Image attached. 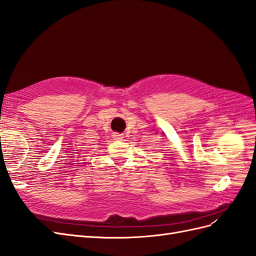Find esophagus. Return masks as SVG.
<instances>
[{"instance_id": "esophagus-1", "label": "esophagus", "mask_w": 256, "mask_h": 256, "mask_svg": "<svg viewBox=\"0 0 256 256\" xmlns=\"http://www.w3.org/2000/svg\"><path fill=\"white\" fill-rule=\"evenodd\" d=\"M112 136H114V140H122V138H123V135L119 134V133H114Z\"/></svg>"}]
</instances>
